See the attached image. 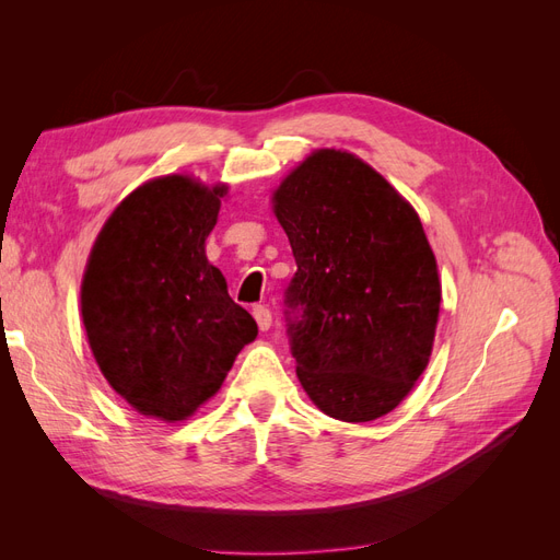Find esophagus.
Masks as SVG:
<instances>
[{
  "mask_svg": "<svg viewBox=\"0 0 560 560\" xmlns=\"http://www.w3.org/2000/svg\"><path fill=\"white\" fill-rule=\"evenodd\" d=\"M252 315H254V319H257V325H259L261 331H268L270 325H273V315H270V311L266 306H254Z\"/></svg>",
  "mask_w": 560,
  "mask_h": 560,
  "instance_id": "34e87169",
  "label": "esophagus"
}]
</instances>
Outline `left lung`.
Here are the masks:
<instances>
[{
    "instance_id": "obj_1",
    "label": "left lung",
    "mask_w": 560,
    "mask_h": 560,
    "mask_svg": "<svg viewBox=\"0 0 560 560\" xmlns=\"http://www.w3.org/2000/svg\"><path fill=\"white\" fill-rule=\"evenodd\" d=\"M273 210L296 259L284 315L303 389L336 420L389 413L430 362L442 303L416 210L341 149L294 167Z\"/></svg>"
}]
</instances>
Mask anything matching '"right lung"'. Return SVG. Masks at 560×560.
<instances>
[{"mask_svg": "<svg viewBox=\"0 0 560 560\" xmlns=\"http://www.w3.org/2000/svg\"><path fill=\"white\" fill-rule=\"evenodd\" d=\"M229 189L186 175L138 186L100 231L81 317L107 383L142 416L175 422L206 404L257 322L206 257Z\"/></svg>", "mask_w": 560, "mask_h": 560, "instance_id": "obj_1", "label": "right lung"}]
</instances>
